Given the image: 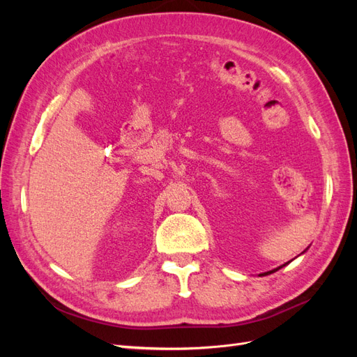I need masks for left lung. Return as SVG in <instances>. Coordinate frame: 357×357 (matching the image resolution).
<instances>
[{"label": "left lung", "instance_id": "8db88e82", "mask_svg": "<svg viewBox=\"0 0 357 357\" xmlns=\"http://www.w3.org/2000/svg\"><path fill=\"white\" fill-rule=\"evenodd\" d=\"M289 262H286L284 265H282V266H278V268H275V269H273V271H268V273H264V274H261V275H268V274H273V273H275V271H278L280 268H283V266H286Z\"/></svg>", "mask_w": 357, "mask_h": 357}]
</instances>
